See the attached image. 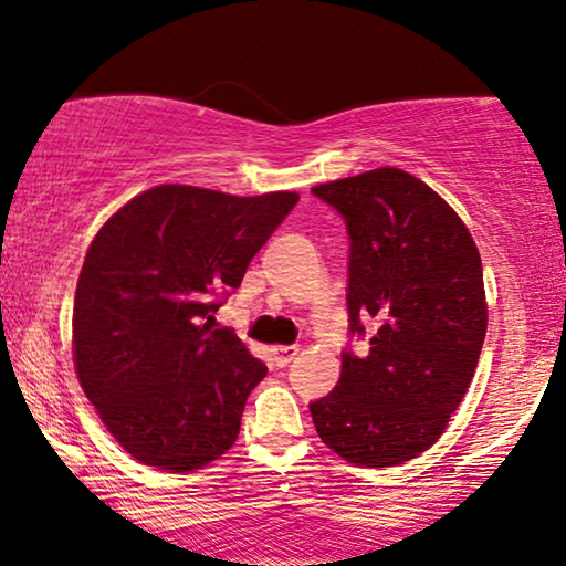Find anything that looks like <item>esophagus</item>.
<instances>
[{"label": "esophagus", "instance_id": "34e87169", "mask_svg": "<svg viewBox=\"0 0 566 566\" xmlns=\"http://www.w3.org/2000/svg\"><path fill=\"white\" fill-rule=\"evenodd\" d=\"M298 355V347H289V344H281V347H273V357H275V363L277 365H289L293 357Z\"/></svg>", "mask_w": 566, "mask_h": 566}]
</instances>
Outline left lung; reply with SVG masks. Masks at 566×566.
<instances>
[{"label":"left lung","mask_w":566,"mask_h":566,"mask_svg":"<svg viewBox=\"0 0 566 566\" xmlns=\"http://www.w3.org/2000/svg\"><path fill=\"white\" fill-rule=\"evenodd\" d=\"M347 222L349 329L337 388L311 403L318 439L357 467L411 462L444 433L478 370L488 329L482 260L460 214L400 168L311 188Z\"/></svg>","instance_id":"8db88e82"}]
</instances>
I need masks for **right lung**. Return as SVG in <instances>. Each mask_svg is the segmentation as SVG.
Here are the masks:
<instances>
[{"mask_svg": "<svg viewBox=\"0 0 566 566\" xmlns=\"http://www.w3.org/2000/svg\"><path fill=\"white\" fill-rule=\"evenodd\" d=\"M296 201V191L163 184L94 234L73 296V367L137 462L193 472L232 449L268 367L237 334L214 329V298L242 283Z\"/></svg>", "mask_w": 566, "mask_h": 566, "instance_id": "obj_1", "label": "right lung"}]
</instances>
